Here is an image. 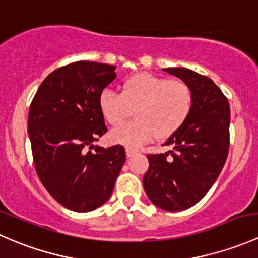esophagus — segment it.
Listing matches in <instances>:
<instances>
[{"instance_id":"1","label":"esophagus","mask_w":258,"mask_h":258,"mask_svg":"<svg viewBox=\"0 0 258 258\" xmlns=\"http://www.w3.org/2000/svg\"><path fill=\"white\" fill-rule=\"evenodd\" d=\"M137 153H139V151L137 150H134V148H126L127 157H132V156L137 155Z\"/></svg>"}]
</instances>
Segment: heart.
<instances>
[{
  "label": "heart",
  "mask_w": 258,
  "mask_h": 258,
  "mask_svg": "<svg viewBox=\"0 0 258 258\" xmlns=\"http://www.w3.org/2000/svg\"><path fill=\"white\" fill-rule=\"evenodd\" d=\"M98 107L111 126L123 123L135 111L136 119L112 130L110 140L137 148L155 137L168 139L181 130L194 110V92L183 81L144 72L124 80L121 93L102 91Z\"/></svg>",
  "instance_id": "b5f03b06"
}]
</instances>
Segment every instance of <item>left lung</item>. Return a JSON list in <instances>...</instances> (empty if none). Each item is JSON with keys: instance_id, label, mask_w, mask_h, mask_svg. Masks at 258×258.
Returning <instances> with one entry per match:
<instances>
[{"instance_id": "obj_1", "label": "left lung", "mask_w": 258, "mask_h": 258, "mask_svg": "<svg viewBox=\"0 0 258 258\" xmlns=\"http://www.w3.org/2000/svg\"><path fill=\"white\" fill-rule=\"evenodd\" d=\"M194 92V110L181 130L168 137L166 153H148L144 187L148 199L166 211L196 205L215 183L230 148V103L209 77L182 67L165 69Z\"/></svg>"}]
</instances>
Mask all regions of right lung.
I'll return each instance as SVG.
<instances>
[{
	"mask_svg": "<svg viewBox=\"0 0 258 258\" xmlns=\"http://www.w3.org/2000/svg\"><path fill=\"white\" fill-rule=\"evenodd\" d=\"M114 69L90 61L59 67L43 80L30 106L28 136L38 178L58 204L76 212L110 199L126 161L122 145L93 146L107 132L98 97L116 79Z\"/></svg>",
	"mask_w": 258,
	"mask_h": 258,
	"instance_id": "1",
	"label": "right lung"
}]
</instances>
